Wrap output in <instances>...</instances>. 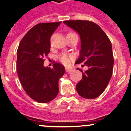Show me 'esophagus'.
<instances>
[{
	"label": "esophagus",
	"mask_w": 131,
	"mask_h": 131,
	"mask_svg": "<svg viewBox=\"0 0 131 131\" xmlns=\"http://www.w3.org/2000/svg\"><path fill=\"white\" fill-rule=\"evenodd\" d=\"M73 69L71 68H67V67H66V71L67 72H70L72 71Z\"/></svg>",
	"instance_id": "esophagus-1"
}]
</instances>
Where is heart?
<instances>
[{"instance_id":"heart-1","label":"heart","mask_w":131,"mask_h":131,"mask_svg":"<svg viewBox=\"0 0 131 131\" xmlns=\"http://www.w3.org/2000/svg\"><path fill=\"white\" fill-rule=\"evenodd\" d=\"M59 59L60 62L62 63L64 65L69 66L71 64L72 60L74 59V56L71 54H67V53H63L59 55Z\"/></svg>"}]
</instances>
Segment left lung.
I'll return each mask as SVG.
<instances>
[{"mask_svg":"<svg viewBox=\"0 0 131 131\" xmlns=\"http://www.w3.org/2000/svg\"><path fill=\"white\" fill-rule=\"evenodd\" d=\"M64 23L79 34L80 56L75 64H84L89 69L76 85L78 94L85 99L99 97L107 86L112 74L114 57L112 44L107 36L97 24L89 20H66Z\"/></svg>","mask_w":131,"mask_h":131,"instance_id":"left-lung-1","label":"left lung"}]
</instances>
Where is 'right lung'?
<instances>
[{
	"instance_id": "add662e5",
	"label": "right lung",
	"mask_w": 131,
	"mask_h": 131,
	"mask_svg": "<svg viewBox=\"0 0 131 131\" xmlns=\"http://www.w3.org/2000/svg\"><path fill=\"white\" fill-rule=\"evenodd\" d=\"M61 22L40 23L31 28L22 38L17 49V71L27 95L40 103L56 98L59 81L65 73L60 63L53 68L43 66L44 57L50 52V37Z\"/></svg>"
}]
</instances>
